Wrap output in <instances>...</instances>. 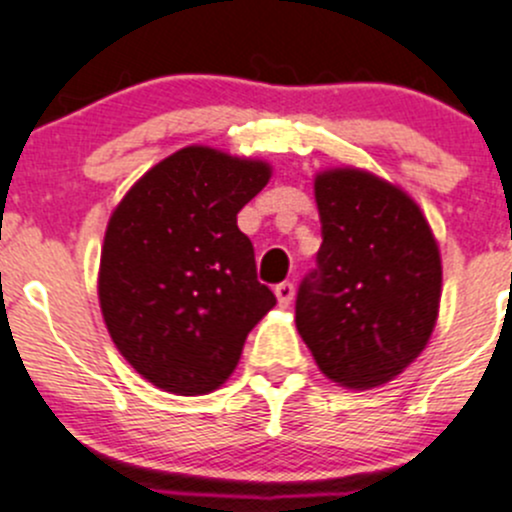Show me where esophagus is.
I'll return each mask as SVG.
<instances>
[{
  "label": "esophagus",
  "instance_id": "esophagus-1",
  "mask_svg": "<svg viewBox=\"0 0 512 512\" xmlns=\"http://www.w3.org/2000/svg\"><path fill=\"white\" fill-rule=\"evenodd\" d=\"M275 294H277V302H280L282 307H289L294 299V285L292 282H280V285L275 287Z\"/></svg>",
  "mask_w": 512,
  "mask_h": 512
}]
</instances>
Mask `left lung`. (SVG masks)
<instances>
[{
  "instance_id": "1",
  "label": "left lung",
  "mask_w": 512,
  "mask_h": 512,
  "mask_svg": "<svg viewBox=\"0 0 512 512\" xmlns=\"http://www.w3.org/2000/svg\"><path fill=\"white\" fill-rule=\"evenodd\" d=\"M314 198L322 247L299 285L297 329L334 384L381 386L416 361L436 327L438 242L416 200L369 170H322Z\"/></svg>"
}]
</instances>
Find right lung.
Wrapping results in <instances>:
<instances>
[{
    "label": "right lung",
    "instance_id": "add662e5",
    "mask_svg": "<svg viewBox=\"0 0 512 512\" xmlns=\"http://www.w3.org/2000/svg\"><path fill=\"white\" fill-rule=\"evenodd\" d=\"M270 178L265 160L188 146L138 178L111 213L98 267L103 322L123 359L158 389H220L247 334L277 304L237 227Z\"/></svg>",
    "mask_w": 512,
    "mask_h": 512
}]
</instances>
